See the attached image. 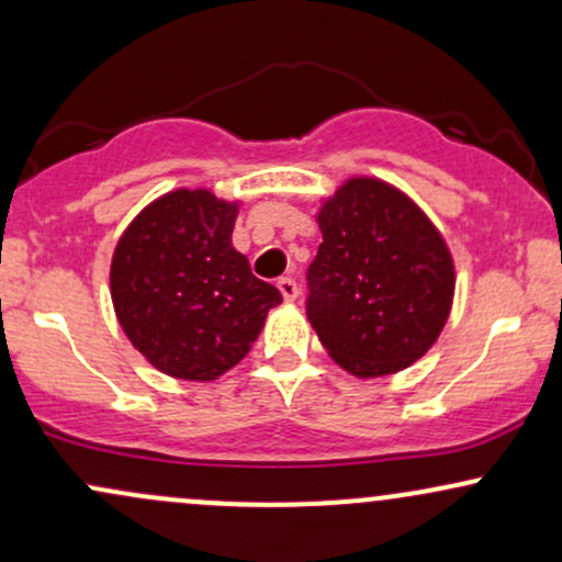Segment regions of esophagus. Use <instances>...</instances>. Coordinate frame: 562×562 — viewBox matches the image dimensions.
<instances>
[{"mask_svg": "<svg viewBox=\"0 0 562 562\" xmlns=\"http://www.w3.org/2000/svg\"><path fill=\"white\" fill-rule=\"evenodd\" d=\"M277 288H280L282 299H285V301L299 299V282H295L293 277H282V280L277 282Z\"/></svg>", "mask_w": 562, "mask_h": 562, "instance_id": "1", "label": "esophagus"}]
</instances>
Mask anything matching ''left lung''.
<instances>
[{
  "label": "left lung",
  "instance_id": "obj_1",
  "mask_svg": "<svg viewBox=\"0 0 562 562\" xmlns=\"http://www.w3.org/2000/svg\"><path fill=\"white\" fill-rule=\"evenodd\" d=\"M322 245L306 272V317L357 378L404 370L436 344L454 295V263L409 198L351 179L319 211Z\"/></svg>",
  "mask_w": 562,
  "mask_h": 562
}]
</instances>
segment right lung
Wrapping results in <instances>:
<instances>
[{"instance_id":"right-lung-1","label":"right lung","mask_w":562,"mask_h":562,"mask_svg":"<svg viewBox=\"0 0 562 562\" xmlns=\"http://www.w3.org/2000/svg\"><path fill=\"white\" fill-rule=\"evenodd\" d=\"M237 205L209 190L158 198L115 245L111 295L134 348L171 378L216 380L259 338L280 290L232 248Z\"/></svg>"}]
</instances>
